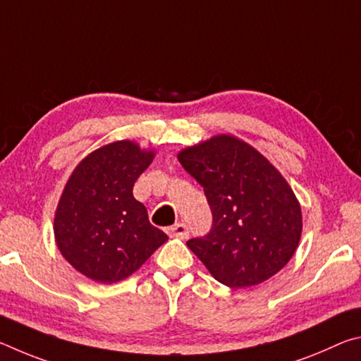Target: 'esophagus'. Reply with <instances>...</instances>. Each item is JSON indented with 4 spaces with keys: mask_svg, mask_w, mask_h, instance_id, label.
I'll use <instances>...</instances> for the list:
<instances>
[{
    "mask_svg": "<svg viewBox=\"0 0 361 361\" xmlns=\"http://www.w3.org/2000/svg\"><path fill=\"white\" fill-rule=\"evenodd\" d=\"M169 234L178 237V239H188V235H189L188 226L185 223H176L173 226H170Z\"/></svg>",
    "mask_w": 361,
    "mask_h": 361,
    "instance_id": "esophagus-1",
    "label": "esophagus"
}]
</instances>
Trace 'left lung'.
Here are the masks:
<instances>
[{
	"mask_svg": "<svg viewBox=\"0 0 361 361\" xmlns=\"http://www.w3.org/2000/svg\"><path fill=\"white\" fill-rule=\"evenodd\" d=\"M178 161L209 200L213 226L186 245L219 283L255 286L276 276L299 245L302 213L282 173L234 135L181 149Z\"/></svg>",
	"mask_w": 361,
	"mask_h": 361,
	"instance_id": "1",
	"label": "left lung"
}]
</instances>
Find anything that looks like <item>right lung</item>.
Segmentation results:
<instances>
[{"label": "right lung", "instance_id": "right-lung-1", "mask_svg": "<svg viewBox=\"0 0 361 361\" xmlns=\"http://www.w3.org/2000/svg\"><path fill=\"white\" fill-rule=\"evenodd\" d=\"M154 159L132 140L108 143L73 170L54 216L59 252L94 282L116 283L169 240L133 197V183Z\"/></svg>", "mask_w": 361, "mask_h": 361}]
</instances>
